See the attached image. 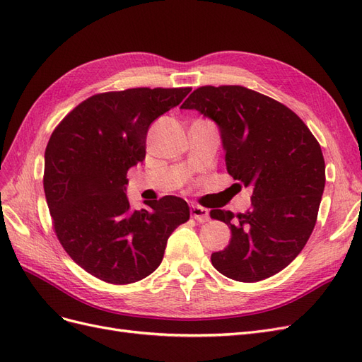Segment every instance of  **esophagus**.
Segmentation results:
<instances>
[{
    "label": "esophagus",
    "instance_id": "obj_1",
    "mask_svg": "<svg viewBox=\"0 0 362 362\" xmlns=\"http://www.w3.org/2000/svg\"><path fill=\"white\" fill-rule=\"evenodd\" d=\"M192 217L198 222H208L210 221V211L201 205H192Z\"/></svg>",
    "mask_w": 362,
    "mask_h": 362
}]
</instances>
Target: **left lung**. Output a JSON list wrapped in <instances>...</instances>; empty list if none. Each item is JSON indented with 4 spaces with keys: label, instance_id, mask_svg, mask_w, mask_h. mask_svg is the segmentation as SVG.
<instances>
[{
    "label": "left lung",
    "instance_id": "1",
    "mask_svg": "<svg viewBox=\"0 0 362 362\" xmlns=\"http://www.w3.org/2000/svg\"><path fill=\"white\" fill-rule=\"evenodd\" d=\"M211 119L221 133L226 170L252 187L250 208L211 210L231 229L213 266L240 282L276 275L300 254L313 233L325 190L319 141L288 107L242 86H204L181 105Z\"/></svg>",
    "mask_w": 362,
    "mask_h": 362
}]
</instances>
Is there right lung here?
<instances>
[{
    "label": "right lung",
    "mask_w": 362,
    "mask_h": 362,
    "mask_svg": "<svg viewBox=\"0 0 362 362\" xmlns=\"http://www.w3.org/2000/svg\"><path fill=\"white\" fill-rule=\"evenodd\" d=\"M182 89H127L93 95L54 129L45 149L43 190L54 229L68 255L110 284L146 278L163 259L173 229L187 222L177 196L131 210L127 172L146 156L157 117L189 95Z\"/></svg>",
    "instance_id": "obj_1"
}]
</instances>
